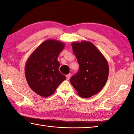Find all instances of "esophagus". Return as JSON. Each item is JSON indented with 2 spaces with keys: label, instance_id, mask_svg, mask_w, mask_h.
Wrapping results in <instances>:
<instances>
[{
  "label": "esophagus",
  "instance_id": "obj_1",
  "mask_svg": "<svg viewBox=\"0 0 134 134\" xmlns=\"http://www.w3.org/2000/svg\"><path fill=\"white\" fill-rule=\"evenodd\" d=\"M70 77H71V76H70V74H69V75H66L67 80H69V79H70Z\"/></svg>",
  "mask_w": 134,
  "mask_h": 134
}]
</instances>
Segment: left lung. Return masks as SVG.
I'll return each instance as SVG.
<instances>
[{
    "instance_id": "obj_1",
    "label": "left lung",
    "mask_w": 134,
    "mask_h": 134,
    "mask_svg": "<svg viewBox=\"0 0 134 134\" xmlns=\"http://www.w3.org/2000/svg\"><path fill=\"white\" fill-rule=\"evenodd\" d=\"M71 46L79 70L71 77V83L80 97L88 98L104 86L109 77V64L105 57L91 42H73Z\"/></svg>"
}]
</instances>
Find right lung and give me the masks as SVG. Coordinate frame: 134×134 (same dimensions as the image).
Segmentation results:
<instances>
[{"instance_id": "1", "label": "right lung", "mask_w": 134, "mask_h": 134, "mask_svg": "<svg viewBox=\"0 0 134 134\" xmlns=\"http://www.w3.org/2000/svg\"><path fill=\"white\" fill-rule=\"evenodd\" d=\"M65 44L57 40H46L29 57L25 65V75L29 86L43 97L51 96L66 77L59 71L57 58Z\"/></svg>"}]
</instances>
